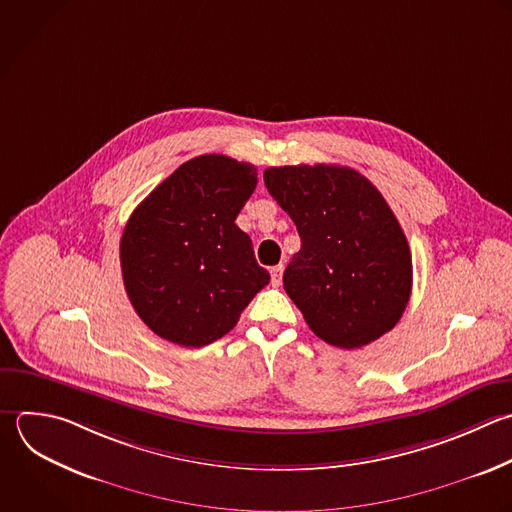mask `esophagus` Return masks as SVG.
<instances>
[{"label":"esophagus","mask_w":512,"mask_h":512,"mask_svg":"<svg viewBox=\"0 0 512 512\" xmlns=\"http://www.w3.org/2000/svg\"><path fill=\"white\" fill-rule=\"evenodd\" d=\"M282 272H284V266L280 264V266H274L272 270H270V276H272V286H280L282 284Z\"/></svg>","instance_id":"obj_1"}]
</instances>
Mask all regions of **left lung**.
<instances>
[{"mask_svg":"<svg viewBox=\"0 0 512 512\" xmlns=\"http://www.w3.org/2000/svg\"><path fill=\"white\" fill-rule=\"evenodd\" d=\"M264 184L300 236L284 290L310 330L346 350L392 330L410 298L412 256L374 184L326 164L268 168Z\"/></svg>","mask_w":512,"mask_h":512,"instance_id":"8db88e82","label":"left lung"}]
</instances>
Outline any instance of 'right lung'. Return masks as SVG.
Returning a JSON list of instances; mask_svg holds the SVG:
<instances>
[{
  "label": "right lung",
  "mask_w": 512,
  "mask_h": 512,
  "mask_svg": "<svg viewBox=\"0 0 512 512\" xmlns=\"http://www.w3.org/2000/svg\"><path fill=\"white\" fill-rule=\"evenodd\" d=\"M256 168L222 154L184 162L132 212L120 242L124 286L160 338L186 348L228 334L270 282L236 216Z\"/></svg>",
  "instance_id": "right-lung-1"
}]
</instances>
